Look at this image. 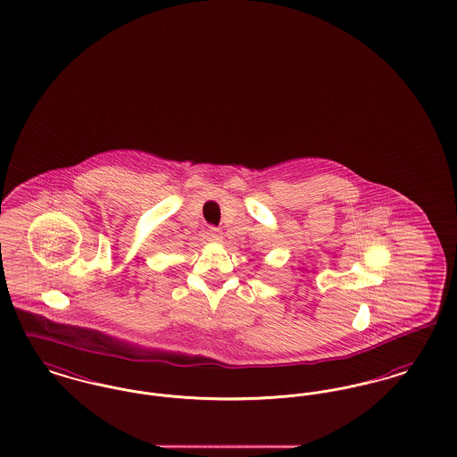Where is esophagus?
Listing matches in <instances>:
<instances>
[{
  "label": "esophagus",
  "instance_id": "1",
  "mask_svg": "<svg viewBox=\"0 0 457 457\" xmlns=\"http://www.w3.org/2000/svg\"><path fill=\"white\" fill-rule=\"evenodd\" d=\"M207 238H209V242H220V240H222V233H220V229H217V228H211V229L207 231Z\"/></svg>",
  "mask_w": 457,
  "mask_h": 457
}]
</instances>
